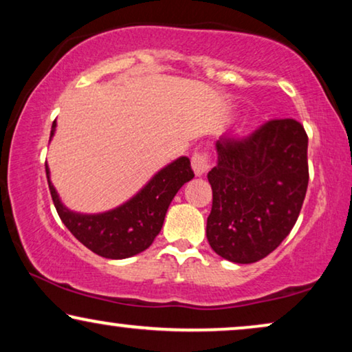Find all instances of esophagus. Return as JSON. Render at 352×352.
I'll list each match as a JSON object with an SVG mask.
<instances>
[{
  "mask_svg": "<svg viewBox=\"0 0 352 352\" xmlns=\"http://www.w3.org/2000/svg\"><path fill=\"white\" fill-rule=\"evenodd\" d=\"M210 162H211V157L208 151L195 152L194 155H192V168H194L195 175L197 176L205 175V173L210 170Z\"/></svg>",
  "mask_w": 352,
  "mask_h": 352,
  "instance_id": "esophagus-1",
  "label": "esophagus"
}]
</instances>
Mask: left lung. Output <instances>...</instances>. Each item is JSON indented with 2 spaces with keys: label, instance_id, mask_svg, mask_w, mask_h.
Here are the masks:
<instances>
[{
  "label": "left lung",
  "instance_id": "left-lung-1",
  "mask_svg": "<svg viewBox=\"0 0 352 352\" xmlns=\"http://www.w3.org/2000/svg\"><path fill=\"white\" fill-rule=\"evenodd\" d=\"M216 151L206 239L228 261L256 263L282 243L300 216L309 182L307 134L296 120L276 118L248 136L224 134Z\"/></svg>",
  "mask_w": 352,
  "mask_h": 352
}]
</instances>
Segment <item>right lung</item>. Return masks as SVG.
<instances>
[{"label":"right lung","mask_w":352,"mask_h":352,"mask_svg":"<svg viewBox=\"0 0 352 352\" xmlns=\"http://www.w3.org/2000/svg\"><path fill=\"white\" fill-rule=\"evenodd\" d=\"M56 129L52 122L51 138ZM46 177L57 214L65 228L91 252L102 258L123 259L134 256L151 247L160 234L168 206L177 190L194 177L190 160L187 157L158 171L148 184L126 204L100 214L72 213L60 204L54 186L50 181L46 165Z\"/></svg>","instance_id":"obj_1"}]
</instances>
